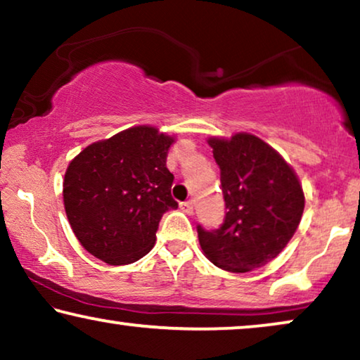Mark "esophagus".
<instances>
[{
  "label": "esophagus",
  "mask_w": 360,
  "mask_h": 360,
  "mask_svg": "<svg viewBox=\"0 0 360 360\" xmlns=\"http://www.w3.org/2000/svg\"><path fill=\"white\" fill-rule=\"evenodd\" d=\"M180 208L184 213L191 214L193 213V201H184V203H180Z\"/></svg>",
  "instance_id": "1"
}]
</instances>
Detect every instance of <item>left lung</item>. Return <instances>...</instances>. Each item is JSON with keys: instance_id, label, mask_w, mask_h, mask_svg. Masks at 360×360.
Wrapping results in <instances>:
<instances>
[{"instance_id": "left-lung-1", "label": "left lung", "mask_w": 360, "mask_h": 360, "mask_svg": "<svg viewBox=\"0 0 360 360\" xmlns=\"http://www.w3.org/2000/svg\"><path fill=\"white\" fill-rule=\"evenodd\" d=\"M221 170L226 218L219 229L198 226L203 254L234 274L259 269L285 249L304 210L293 167L267 142L249 132L208 137Z\"/></svg>"}]
</instances>
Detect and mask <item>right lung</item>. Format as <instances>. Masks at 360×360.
I'll return each mask as SVG.
<instances>
[{"label": "right lung", "mask_w": 360, "mask_h": 360, "mask_svg": "<svg viewBox=\"0 0 360 360\" xmlns=\"http://www.w3.org/2000/svg\"><path fill=\"white\" fill-rule=\"evenodd\" d=\"M175 136L134 126L86 146L67 167L63 206L73 234L110 265L132 264L155 244L162 214L179 208L167 154Z\"/></svg>", "instance_id": "right-lung-1"}]
</instances>
